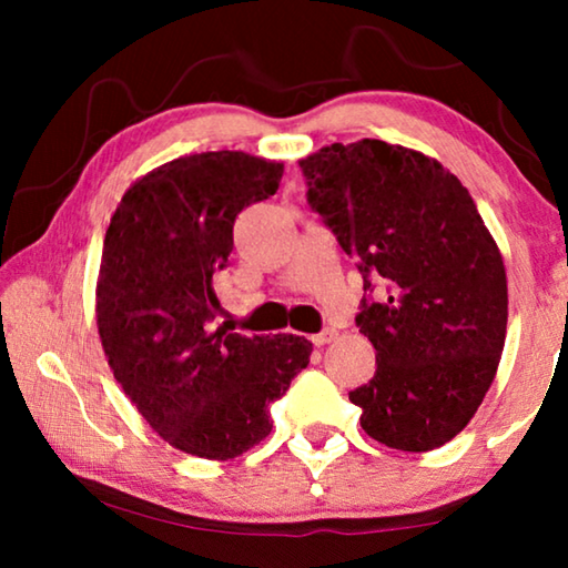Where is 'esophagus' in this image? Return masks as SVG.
<instances>
[{"instance_id":"esophagus-1","label":"esophagus","mask_w":568,"mask_h":568,"mask_svg":"<svg viewBox=\"0 0 568 568\" xmlns=\"http://www.w3.org/2000/svg\"><path fill=\"white\" fill-rule=\"evenodd\" d=\"M335 338V331L333 328H325V331H321V333H315L313 335V345H318V348H321V345H325V343H331Z\"/></svg>"}]
</instances>
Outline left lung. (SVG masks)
<instances>
[{
	"instance_id": "left-lung-1",
	"label": "left lung",
	"mask_w": 568,
	"mask_h": 568,
	"mask_svg": "<svg viewBox=\"0 0 568 568\" xmlns=\"http://www.w3.org/2000/svg\"><path fill=\"white\" fill-rule=\"evenodd\" d=\"M307 205L363 275L355 325L376 373L348 393L371 438L434 450L474 418L501 361V253L456 175L416 150L361 140L301 160ZM384 291L371 298L369 277Z\"/></svg>"
}]
</instances>
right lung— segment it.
Instances as JSON below:
<instances>
[{"label": "right lung", "mask_w": 568, "mask_h": 568, "mask_svg": "<svg viewBox=\"0 0 568 568\" xmlns=\"http://www.w3.org/2000/svg\"><path fill=\"white\" fill-rule=\"evenodd\" d=\"M283 162L200 152L124 192L104 235L98 328L114 378L185 454L227 460L271 434L267 406L311 363L301 335L213 331V275L233 253L240 210L275 195Z\"/></svg>", "instance_id": "add662e5"}]
</instances>
